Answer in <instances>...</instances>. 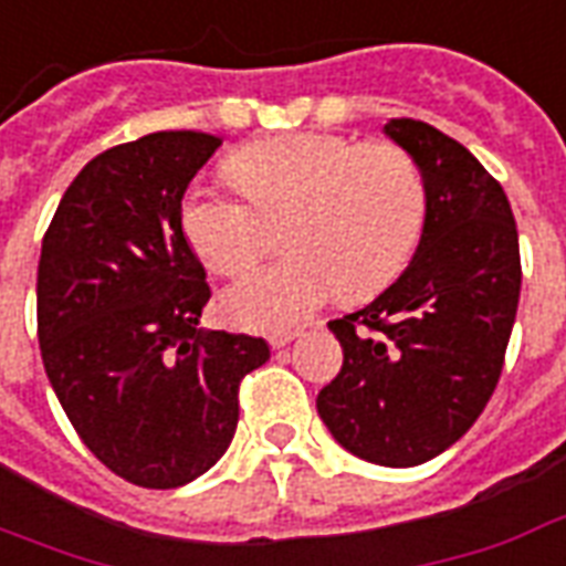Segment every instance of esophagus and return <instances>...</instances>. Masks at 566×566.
Returning <instances> with one entry per match:
<instances>
[{
  "instance_id": "obj_1",
  "label": "esophagus",
  "mask_w": 566,
  "mask_h": 566,
  "mask_svg": "<svg viewBox=\"0 0 566 566\" xmlns=\"http://www.w3.org/2000/svg\"><path fill=\"white\" fill-rule=\"evenodd\" d=\"M296 336H300V333H296V329H287V333H275V336H270L272 350H279V347L291 345V342H294Z\"/></svg>"
}]
</instances>
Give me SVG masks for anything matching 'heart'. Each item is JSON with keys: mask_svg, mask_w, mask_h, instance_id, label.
<instances>
[{"mask_svg": "<svg viewBox=\"0 0 566 566\" xmlns=\"http://www.w3.org/2000/svg\"><path fill=\"white\" fill-rule=\"evenodd\" d=\"M242 197L191 188L182 233L203 266L237 275L270 242L266 221H282L291 254L242 275L221 296L230 324L279 333L300 324L342 291L363 300L399 275L426 228V182L408 149L359 144L345 134H279L230 155Z\"/></svg>", "mask_w": 566, "mask_h": 566, "instance_id": "b5f03b06", "label": "heart"}]
</instances>
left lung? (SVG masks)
<instances>
[{"mask_svg":"<svg viewBox=\"0 0 566 566\" xmlns=\"http://www.w3.org/2000/svg\"><path fill=\"white\" fill-rule=\"evenodd\" d=\"M426 182L417 254L387 291L329 321L345 363L317 413L345 450L413 468L453 447L504 368L522 263L504 188L459 140L420 119L384 125Z\"/></svg>","mask_w":566,"mask_h":566,"instance_id":"8db88e82","label":"left lung"}]
</instances>
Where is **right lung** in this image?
<instances>
[{
	"label": "right lung",
	"instance_id": "obj_1",
	"mask_svg": "<svg viewBox=\"0 0 566 566\" xmlns=\"http://www.w3.org/2000/svg\"><path fill=\"white\" fill-rule=\"evenodd\" d=\"M219 146L155 132L95 155L41 242L44 371L92 455L144 489H177L219 462L240 380L270 359L263 338L198 326L212 291L179 212Z\"/></svg>",
	"mask_w": 566,
	"mask_h": 566
}]
</instances>
